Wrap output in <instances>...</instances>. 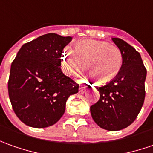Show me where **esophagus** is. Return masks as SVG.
Segmentation results:
<instances>
[{
  "mask_svg": "<svg viewBox=\"0 0 153 153\" xmlns=\"http://www.w3.org/2000/svg\"><path fill=\"white\" fill-rule=\"evenodd\" d=\"M85 88H86V87L85 86V85H79V93H80V94L85 93Z\"/></svg>",
  "mask_w": 153,
  "mask_h": 153,
  "instance_id": "obj_1",
  "label": "esophagus"
}]
</instances>
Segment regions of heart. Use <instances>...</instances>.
<instances>
[{
	"mask_svg": "<svg viewBox=\"0 0 153 153\" xmlns=\"http://www.w3.org/2000/svg\"><path fill=\"white\" fill-rule=\"evenodd\" d=\"M62 68L67 74H74L86 66L99 84L112 81L119 75L124 63L123 53L119 47L97 40L77 41L74 47L68 45L62 53Z\"/></svg>",
	"mask_w": 153,
	"mask_h": 153,
	"instance_id": "1",
	"label": "heart"
}]
</instances>
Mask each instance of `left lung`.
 <instances>
[{"mask_svg": "<svg viewBox=\"0 0 153 153\" xmlns=\"http://www.w3.org/2000/svg\"><path fill=\"white\" fill-rule=\"evenodd\" d=\"M112 40L123 53V67L112 81L97 87L100 99L91 107V113L99 127L117 131L132 124L143 106L146 69L133 46L119 38Z\"/></svg>", "mask_w": 153, "mask_h": 153, "instance_id": "1", "label": "left lung"}]
</instances>
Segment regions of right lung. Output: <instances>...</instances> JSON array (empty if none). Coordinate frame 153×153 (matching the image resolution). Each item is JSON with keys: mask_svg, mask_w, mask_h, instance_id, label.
Segmentation results:
<instances>
[{"mask_svg": "<svg viewBox=\"0 0 153 153\" xmlns=\"http://www.w3.org/2000/svg\"><path fill=\"white\" fill-rule=\"evenodd\" d=\"M72 37L55 33L23 45L11 65L8 94L14 113L33 128L56 124L65 112L68 98L79 85L61 70L63 48Z\"/></svg>", "mask_w": 153, "mask_h": 153, "instance_id": "obj_1", "label": "right lung"}]
</instances>
